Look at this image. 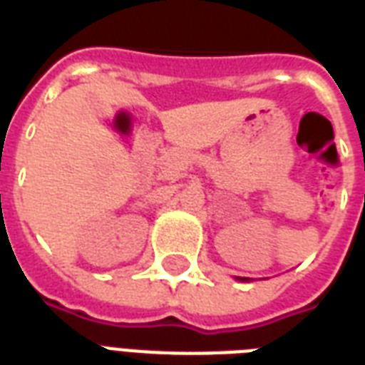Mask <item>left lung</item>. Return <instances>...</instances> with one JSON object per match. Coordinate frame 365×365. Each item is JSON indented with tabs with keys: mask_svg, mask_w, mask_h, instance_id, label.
I'll list each match as a JSON object with an SVG mask.
<instances>
[{
	"mask_svg": "<svg viewBox=\"0 0 365 365\" xmlns=\"http://www.w3.org/2000/svg\"><path fill=\"white\" fill-rule=\"evenodd\" d=\"M240 280H244V278H240Z\"/></svg>",
	"mask_w": 365,
	"mask_h": 365,
	"instance_id": "left-lung-1",
	"label": "left lung"
}]
</instances>
